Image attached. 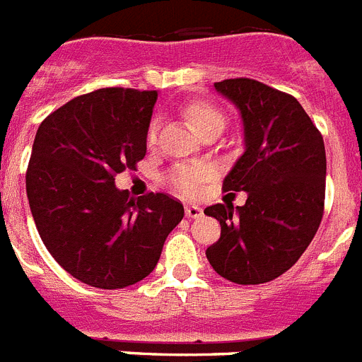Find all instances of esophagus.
Returning a JSON list of instances; mask_svg holds the SVG:
<instances>
[{
  "instance_id": "34e87169",
  "label": "esophagus",
  "mask_w": 362,
  "mask_h": 362,
  "mask_svg": "<svg viewBox=\"0 0 362 362\" xmlns=\"http://www.w3.org/2000/svg\"><path fill=\"white\" fill-rule=\"evenodd\" d=\"M185 214H187V218H199V216L203 214V211H202V206L187 205V209H185Z\"/></svg>"
}]
</instances>
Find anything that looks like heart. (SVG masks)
<instances>
[{
    "mask_svg": "<svg viewBox=\"0 0 362 362\" xmlns=\"http://www.w3.org/2000/svg\"><path fill=\"white\" fill-rule=\"evenodd\" d=\"M185 115H187L188 122L194 126L197 134H203L206 128H211L214 124H223V113L218 107L206 104V102H192L185 107ZM156 139V128H150L148 132V141ZM211 175L209 168L199 165L194 166H177L168 174V183L183 196H197L202 190V185L206 177Z\"/></svg>",
    "mask_w": 362,
    "mask_h": 362,
    "instance_id": "b5f03b06",
    "label": "heart"
}]
</instances>
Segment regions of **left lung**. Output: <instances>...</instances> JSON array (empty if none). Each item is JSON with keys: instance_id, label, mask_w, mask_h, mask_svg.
<instances>
[{"instance_id": "8db88e82", "label": "left lung", "mask_w": 362, "mask_h": 362, "mask_svg": "<svg viewBox=\"0 0 362 362\" xmlns=\"http://www.w3.org/2000/svg\"><path fill=\"white\" fill-rule=\"evenodd\" d=\"M243 120L245 151L223 179L225 192H247L243 206L218 203L205 214L221 225L206 249L219 276L255 286L296 264L319 230L326 194V150L300 102L252 78L216 82Z\"/></svg>"}]
</instances>
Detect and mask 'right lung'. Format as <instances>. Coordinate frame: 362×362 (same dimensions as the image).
Returning a JSON list of instances; mask_svg holds the SVG:
<instances>
[{
  "instance_id": "obj_1",
  "label": "right lung",
  "mask_w": 362,
  "mask_h": 362,
  "mask_svg": "<svg viewBox=\"0 0 362 362\" xmlns=\"http://www.w3.org/2000/svg\"><path fill=\"white\" fill-rule=\"evenodd\" d=\"M156 100L157 91L97 89L52 111L34 137L25 175L34 223L52 258L91 287L146 278L185 216L168 194L129 199L115 187L146 156Z\"/></svg>"
}]
</instances>
